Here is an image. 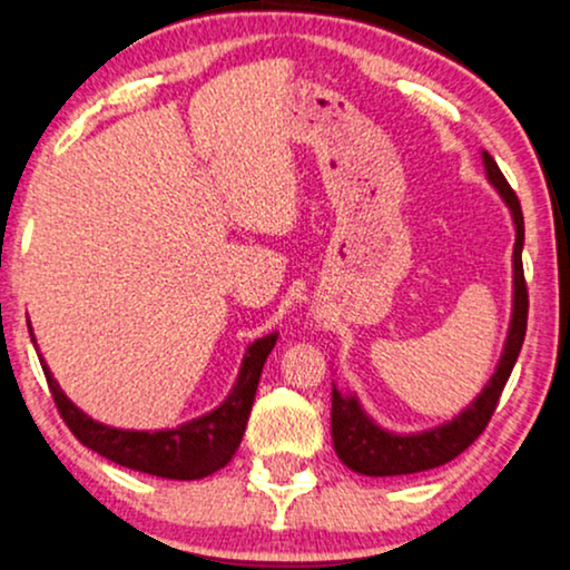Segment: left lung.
<instances>
[{
	"label": "left lung",
	"instance_id": "1",
	"mask_svg": "<svg viewBox=\"0 0 570 570\" xmlns=\"http://www.w3.org/2000/svg\"><path fill=\"white\" fill-rule=\"evenodd\" d=\"M483 167L488 184L499 191V197L504 199L507 207H510V216L514 224L512 317L497 371L488 379V384L480 390L478 397L451 421H443V424L432 426V430L407 434L384 430V426L373 421V416H367L365 407L360 405L357 394L341 392L338 386L333 384V448H336L338 459L344 461L352 472L367 474V478H400V474L426 472L453 461L483 434L493 411H497L501 390H504L507 379H510L512 367L518 363L528 323V291L523 277V210H520L518 194L512 191V186L507 184L504 176H501L497 159L488 151H483Z\"/></svg>",
	"mask_w": 570,
	"mask_h": 570
}]
</instances>
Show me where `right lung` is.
<instances>
[{"instance_id": "add662e5", "label": "right lung", "mask_w": 570, "mask_h": 570, "mask_svg": "<svg viewBox=\"0 0 570 570\" xmlns=\"http://www.w3.org/2000/svg\"><path fill=\"white\" fill-rule=\"evenodd\" d=\"M29 333L33 346H37L31 320ZM274 344H277V333L253 341L245 350L237 381H234L232 392L226 394L224 403L203 413V416L173 426V430H119V426L100 424V421L90 419L82 407L73 405L66 397V392L60 390L45 357L39 354V346L37 354L47 384H50L52 400L58 405V413L69 424V430L79 443L114 461V464L127 466V470L146 472L165 480H199L229 464L234 451L243 443L247 416H250L253 400H256L261 371H264V363L274 350Z\"/></svg>"}]
</instances>
